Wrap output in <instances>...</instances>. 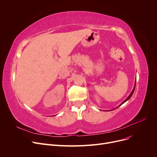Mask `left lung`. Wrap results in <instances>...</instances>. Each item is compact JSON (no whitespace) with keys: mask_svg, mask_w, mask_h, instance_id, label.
<instances>
[{"mask_svg":"<svg viewBox=\"0 0 157 157\" xmlns=\"http://www.w3.org/2000/svg\"><path fill=\"white\" fill-rule=\"evenodd\" d=\"M136 82H135V85H134V89H133V90H132V92H131V94H130L129 95V96H128V97H127V98H126V99H125V100L124 101H123V102H122V103H121V104H120V105H122V104H123V103H125V102L126 101H128V100L129 99V98H130L131 97V96H132V94H133V93H134V90H135V87H136ZM120 105H119V106H120Z\"/></svg>","mask_w":157,"mask_h":157,"instance_id":"obj_1","label":"left lung"}]
</instances>
